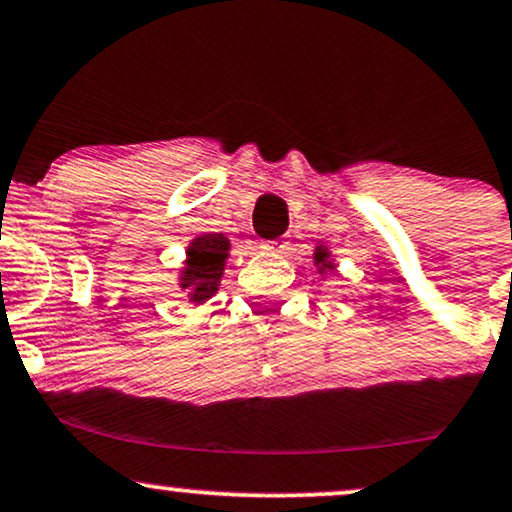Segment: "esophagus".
Here are the masks:
<instances>
[{
    "mask_svg": "<svg viewBox=\"0 0 512 512\" xmlns=\"http://www.w3.org/2000/svg\"><path fill=\"white\" fill-rule=\"evenodd\" d=\"M288 248V243L283 238H274V240H264L262 250L264 252H283Z\"/></svg>",
    "mask_w": 512,
    "mask_h": 512,
    "instance_id": "34e87169",
    "label": "esophagus"
}]
</instances>
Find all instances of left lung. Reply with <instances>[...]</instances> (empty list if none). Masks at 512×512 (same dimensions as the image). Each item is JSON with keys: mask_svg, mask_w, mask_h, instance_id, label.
I'll return each mask as SVG.
<instances>
[{"mask_svg": "<svg viewBox=\"0 0 512 512\" xmlns=\"http://www.w3.org/2000/svg\"><path fill=\"white\" fill-rule=\"evenodd\" d=\"M312 260H315V267L319 274H326V272H334L336 264H334V257H331V252L326 245H317L315 248V255H312Z\"/></svg>", "mask_w": 512, "mask_h": 512, "instance_id": "obj_1", "label": "left lung"}]
</instances>
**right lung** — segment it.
Returning <instances> with one entry per match:
<instances>
[{"label":"right lung","instance_id":"add662e5","mask_svg":"<svg viewBox=\"0 0 512 512\" xmlns=\"http://www.w3.org/2000/svg\"><path fill=\"white\" fill-rule=\"evenodd\" d=\"M229 252L231 240L224 233H202V236L190 240L186 262H183L181 276H178V288L188 291L190 303H207L219 291Z\"/></svg>","mask_w":512,"mask_h":512}]
</instances>
